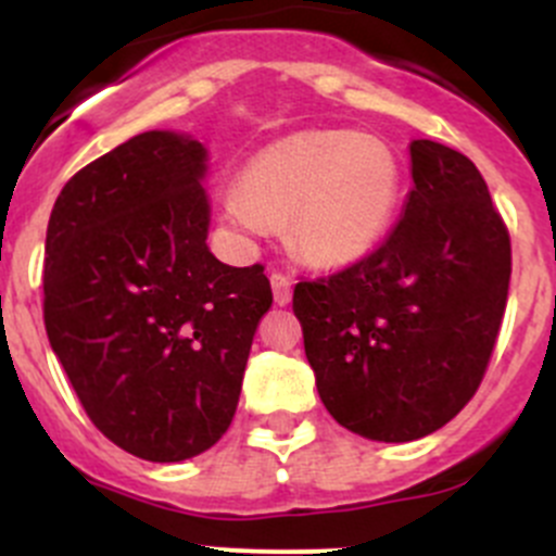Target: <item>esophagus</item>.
Wrapping results in <instances>:
<instances>
[{"label": "esophagus", "mask_w": 556, "mask_h": 556, "mask_svg": "<svg viewBox=\"0 0 556 556\" xmlns=\"http://www.w3.org/2000/svg\"><path fill=\"white\" fill-rule=\"evenodd\" d=\"M271 290H274V304L277 306H288L290 299H293V282H290L285 274L271 271Z\"/></svg>", "instance_id": "esophagus-1"}]
</instances>
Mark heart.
<instances>
[{
	"mask_svg": "<svg viewBox=\"0 0 556 556\" xmlns=\"http://www.w3.org/2000/svg\"><path fill=\"white\" fill-rule=\"evenodd\" d=\"M401 190V161L382 139L309 128L257 150L239 188L223 195V215L247 237H261L268 223L285 220L293 255L312 266L339 268L382 242Z\"/></svg>",
	"mask_w": 556,
	"mask_h": 556,
	"instance_id": "heart-1",
	"label": "heart"
}]
</instances>
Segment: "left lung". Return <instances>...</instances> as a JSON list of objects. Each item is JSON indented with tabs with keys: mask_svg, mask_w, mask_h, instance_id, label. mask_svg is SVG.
Returning a JSON list of instances; mask_svg holds the SVG:
<instances>
[{
	"mask_svg": "<svg viewBox=\"0 0 556 556\" xmlns=\"http://www.w3.org/2000/svg\"><path fill=\"white\" fill-rule=\"evenodd\" d=\"M408 153L414 188L382 247L293 290L325 408L384 444L435 433L473 397L511 279L508 228L473 161L430 139Z\"/></svg>",
	"mask_w": 556,
	"mask_h": 556,
	"instance_id": "1",
	"label": "left lung"
}]
</instances>
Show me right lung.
Returning <instances> with one entry per match:
<instances>
[{
    "instance_id": "1",
    "label": "right lung",
    "mask_w": 556,
    "mask_h": 556,
    "mask_svg": "<svg viewBox=\"0 0 556 556\" xmlns=\"http://www.w3.org/2000/svg\"><path fill=\"white\" fill-rule=\"evenodd\" d=\"M206 161L190 134H137L64 185L45 239L50 346L91 422L150 463L220 441L271 306L261 263L206 247Z\"/></svg>"
}]
</instances>
